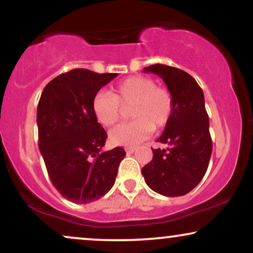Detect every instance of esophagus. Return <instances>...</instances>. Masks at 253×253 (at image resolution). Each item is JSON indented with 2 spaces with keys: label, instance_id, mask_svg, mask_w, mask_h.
Instances as JSON below:
<instances>
[{
  "label": "esophagus",
  "instance_id": "1",
  "mask_svg": "<svg viewBox=\"0 0 253 253\" xmlns=\"http://www.w3.org/2000/svg\"><path fill=\"white\" fill-rule=\"evenodd\" d=\"M135 152V147H127L126 153L127 155H132V153Z\"/></svg>",
  "mask_w": 253,
  "mask_h": 253
}]
</instances>
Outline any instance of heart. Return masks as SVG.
<instances>
[{"label": "heart", "instance_id": "1", "mask_svg": "<svg viewBox=\"0 0 253 253\" xmlns=\"http://www.w3.org/2000/svg\"><path fill=\"white\" fill-rule=\"evenodd\" d=\"M132 121L110 130V141L123 146H135L169 124L173 112L170 90L157 86L150 77L133 76L118 83L112 94L98 92L92 100V110L98 123L110 127L123 117V108H129Z\"/></svg>", "mask_w": 253, "mask_h": 253}]
</instances>
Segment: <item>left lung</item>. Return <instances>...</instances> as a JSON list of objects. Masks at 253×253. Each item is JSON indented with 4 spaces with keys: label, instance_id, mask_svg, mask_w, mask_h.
Listing matches in <instances>:
<instances>
[{
    "label": "left lung",
    "instance_id": "8db88e82",
    "mask_svg": "<svg viewBox=\"0 0 253 253\" xmlns=\"http://www.w3.org/2000/svg\"><path fill=\"white\" fill-rule=\"evenodd\" d=\"M164 81L173 97V112L153 158L141 169L145 182L164 196H182L201 182L211 155L210 119L205 96L197 82L181 69L155 64L144 69Z\"/></svg>",
    "mask_w": 253,
    "mask_h": 253
}]
</instances>
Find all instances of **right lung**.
I'll return each instance as SVG.
<instances>
[{
  "instance_id": "add662e5",
  "label": "right lung",
  "mask_w": 253,
  "mask_h": 253,
  "mask_svg": "<svg viewBox=\"0 0 253 253\" xmlns=\"http://www.w3.org/2000/svg\"><path fill=\"white\" fill-rule=\"evenodd\" d=\"M117 76L74 69L53 78L38 103L40 153L52 184L74 203L106 195L126 156L123 147L102 152L107 133L92 110L98 90Z\"/></svg>"
}]
</instances>
